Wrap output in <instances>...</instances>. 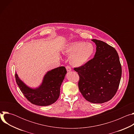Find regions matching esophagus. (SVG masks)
I'll use <instances>...</instances> for the list:
<instances>
[{"label": "esophagus", "mask_w": 134, "mask_h": 134, "mask_svg": "<svg viewBox=\"0 0 134 134\" xmlns=\"http://www.w3.org/2000/svg\"><path fill=\"white\" fill-rule=\"evenodd\" d=\"M66 70H67V71L68 72H69V71H71V67H69V66H66Z\"/></svg>", "instance_id": "1"}]
</instances>
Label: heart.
Here are the masks:
<instances>
[{"label": "heart", "mask_w": 134, "mask_h": 134, "mask_svg": "<svg viewBox=\"0 0 134 134\" xmlns=\"http://www.w3.org/2000/svg\"><path fill=\"white\" fill-rule=\"evenodd\" d=\"M95 47L91 43L85 42H71L67 43L63 48L64 55H70L69 62L76 67H80L86 64L93 57Z\"/></svg>", "instance_id": "b5f03b06"}]
</instances>
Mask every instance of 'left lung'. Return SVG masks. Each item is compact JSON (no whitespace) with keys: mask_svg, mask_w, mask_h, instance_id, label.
Here are the masks:
<instances>
[{"mask_svg":"<svg viewBox=\"0 0 134 134\" xmlns=\"http://www.w3.org/2000/svg\"><path fill=\"white\" fill-rule=\"evenodd\" d=\"M96 44L94 58L84 66L75 68L80 76L79 90L93 103H103L116 94L121 77V66L116 49L107 43L92 39Z\"/></svg>","mask_w":134,"mask_h":134,"instance_id":"8db88e82","label":"left lung"}]
</instances>
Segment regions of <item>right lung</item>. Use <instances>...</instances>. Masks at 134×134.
Instances as JSON below:
<instances>
[{
	"mask_svg": "<svg viewBox=\"0 0 134 134\" xmlns=\"http://www.w3.org/2000/svg\"><path fill=\"white\" fill-rule=\"evenodd\" d=\"M67 74L66 68L59 67L49 70L41 84L33 88L27 85L15 73L16 83L25 98L32 104L47 106L54 103L59 97L60 87Z\"/></svg>",
	"mask_w": 134,
	"mask_h": 134,
	"instance_id": "1",
	"label": "right lung"
}]
</instances>
